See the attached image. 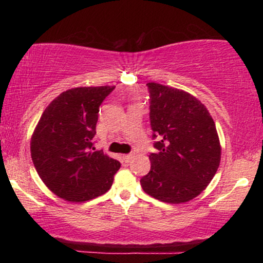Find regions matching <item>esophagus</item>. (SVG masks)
Returning <instances> with one entry per match:
<instances>
[{"label": "esophagus", "instance_id": "1", "mask_svg": "<svg viewBox=\"0 0 263 263\" xmlns=\"http://www.w3.org/2000/svg\"><path fill=\"white\" fill-rule=\"evenodd\" d=\"M133 154L130 153V154H125V156H123V160L125 161V163H129V161H130L132 159H133Z\"/></svg>", "mask_w": 263, "mask_h": 263}]
</instances>
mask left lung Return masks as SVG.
<instances>
[{"label": "left lung", "mask_w": 263, "mask_h": 263, "mask_svg": "<svg viewBox=\"0 0 263 263\" xmlns=\"http://www.w3.org/2000/svg\"><path fill=\"white\" fill-rule=\"evenodd\" d=\"M153 147L143 192L167 203L194 199L214 177L220 143L214 121L200 100L181 89L148 82Z\"/></svg>", "instance_id": "1"}]
</instances>
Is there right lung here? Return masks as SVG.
<instances>
[{
  "mask_svg": "<svg viewBox=\"0 0 263 263\" xmlns=\"http://www.w3.org/2000/svg\"><path fill=\"white\" fill-rule=\"evenodd\" d=\"M112 86L61 93L43 112L32 135L31 156L45 185L71 202H84L111 188L121 163L95 151L99 107Z\"/></svg>",
  "mask_w": 263,
  "mask_h": 263,
  "instance_id": "1",
  "label": "right lung"
}]
</instances>
